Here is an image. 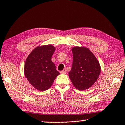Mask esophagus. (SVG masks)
I'll return each instance as SVG.
<instances>
[{
  "mask_svg": "<svg viewBox=\"0 0 125 125\" xmlns=\"http://www.w3.org/2000/svg\"><path fill=\"white\" fill-rule=\"evenodd\" d=\"M60 73H61V74H65L67 73V71H66V69H63V71H61L60 72Z\"/></svg>",
  "mask_w": 125,
  "mask_h": 125,
  "instance_id": "34e87169",
  "label": "esophagus"
}]
</instances>
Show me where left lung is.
Wrapping results in <instances>:
<instances>
[{
    "label": "left lung",
    "mask_w": 125,
    "mask_h": 125,
    "mask_svg": "<svg viewBox=\"0 0 125 125\" xmlns=\"http://www.w3.org/2000/svg\"><path fill=\"white\" fill-rule=\"evenodd\" d=\"M72 51L73 60L69 77L76 89L83 91L91 87L98 79L100 65L89 48L74 47Z\"/></svg>",
    "instance_id": "8db88e82"
}]
</instances>
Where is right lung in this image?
I'll list each match as a JSON object with an SVG mask.
<instances>
[{
	"instance_id": "obj_1",
	"label": "right lung",
	"mask_w": 125,
	"mask_h": 125,
	"mask_svg": "<svg viewBox=\"0 0 125 125\" xmlns=\"http://www.w3.org/2000/svg\"><path fill=\"white\" fill-rule=\"evenodd\" d=\"M54 51L55 47L51 45L38 46L30 53L25 61V77L39 91L48 89L60 74L51 61Z\"/></svg>"
}]
</instances>
